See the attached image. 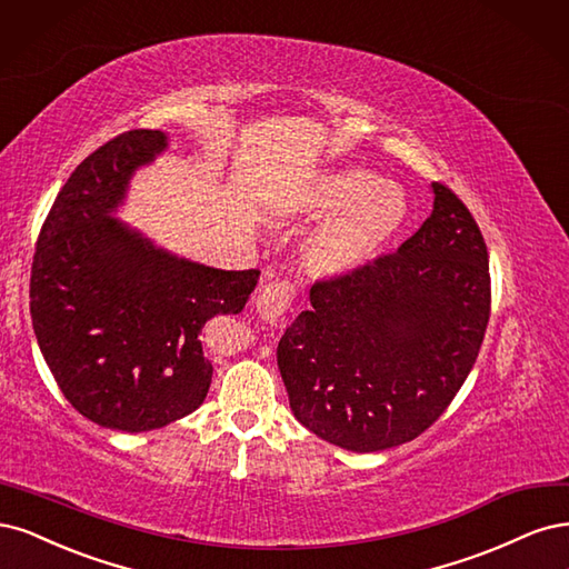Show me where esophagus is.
<instances>
[{
  "mask_svg": "<svg viewBox=\"0 0 569 569\" xmlns=\"http://www.w3.org/2000/svg\"><path fill=\"white\" fill-rule=\"evenodd\" d=\"M288 305H290V286L286 281H277V283L264 286L258 292V298H254V309H258L260 319L271 323V326L281 321Z\"/></svg>",
  "mask_w": 569,
  "mask_h": 569,
  "instance_id": "1",
  "label": "esophagus"
}]
</instances>
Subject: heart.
<instances>
[{
	"instance_id": "obj_1",
	"label": "heart",
	"mask_w": 569,
	"mask_h": 569,
	"mask_svg": "<svg viewBox=\"0 0 569 569\" xmlns=\"http://www.w3.org/2000/svg\"><path fill=\"white\" fill-rule=\"evenodd\" d=\"M296 222H327L300 248V264L315 279L333 281L369 267L409 222V198L395 181L359 164L317 172L286 208Z\"/></svg>"
}]
</instances>
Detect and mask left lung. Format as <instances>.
I'll return each instance as SVG.
<instances>
[{
    "instance_id": "8db88e82",
    "label": "left lung",
    "mask_w": 569,
    "mask_h": 569,
    "mask_svg": "<svg viewBox=\"0 0 569 569\" xmlns=\"http://www.w3.org/2000/svg\"><path fill=\"white\" fill-rule=\"evenodd\" d=\"M432 212L395 254L309 290L279 342L290 409L347 451L411 442L461 390L489 321V258L468 208L430 184Z\"/></svg>"
}]
</instances>
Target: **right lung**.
<instances>
[{"instance_id":"obj_1","label":"right lung","mask_w":569,"mask_h":569,"mask_svg":"<svg viewBox=\"0 0 569 569\" xmlns=\"http://www.w3.org/2000/svg\"><path fill=\"white\" fill-rule=\"evenodd\" d=\"M170 149L134 130L84 158L34 248L30 317L61 392L91 423L146 432L196 411L212 363L203 328L241 315L260 271L179 258L118 217L132 179Z\"/></svg>"}]
</instances>
